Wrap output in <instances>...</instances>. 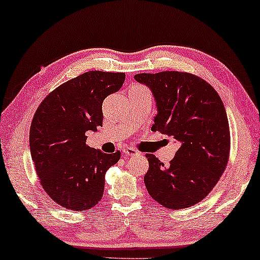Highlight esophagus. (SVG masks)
<instances>
[{
	"label": "esophagus",
	"mask_w": 260,
	"mask_h": 260,
	"mask_svg": "<svg viewBox=\"0 0 260 260\" xmlns=\"http://www.w3.org/2000/svg\"><path fill=\"white\" fill-rule=\"evenodd\" d=\"M123 153H124L125 155H136V154H138V152L136 151L135 148H133V147L124 148V150H123Z\"/></svg>",
	"instance_id": "obj_1"
}]
</instances>
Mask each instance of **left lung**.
I'll use <instances>...</instances> for the list:
<instances>
[{
	"label": "left lung",
	"instance_id": "left-lung-1",
	"mask_svg": "<svg viewBox=\"0 0 260 260\" xmlns=\"http://www.w3.org/2000/svg\"><path fill=\"white\" fill-rule=\"evenodd\" d=\"M135 79L150 88L156 102L152 130L180 145L168 167L146 154L148 193L173 210L193 206L211 192L227 167L231 134L223 102L210 84L188 72L138 74Z\"/></svg>",
	"mask_w": 260,
	"mask_h": 260
}]
</instances>
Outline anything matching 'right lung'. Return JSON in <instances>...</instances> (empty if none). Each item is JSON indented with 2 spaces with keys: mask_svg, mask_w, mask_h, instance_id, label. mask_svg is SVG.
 I'll return each mask as SVG.
<instances>
[{
  "mask_svg": "<svg viewBox=\"0 0 260 260\" xmlns=\"http://www.w3.org/2000/svg\"><path fill=\"white\" fill-rule=\"evenodd\" d=\"M123 72L87 71L49 93L34 114L29 150L42 188L71 211L95 206L105 174L121 158L86 145L88 131L102 125V102L122 87Z\"/></svg>",
  "mask_w": 260,
  "mask_h": 260,
  "instance_id": "right-lung-1",
  "label": "right lung"
}]
</instances>
